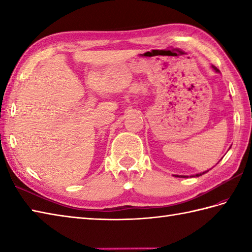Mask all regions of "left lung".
Here are the masks:
<instances>
[{
  "label": "left lung",
  "mask_w": 252,
  "mask_h": 252,
  "mask_svg": "<svg viewBox=\"0 0 252 252\" xmlns=\"http://www.w3.org/2000/svg\"><path fill=\"white\" fill-rule=\"evenodd\" d=\"M213 69H215L216 71H219L218 69L213 66ZM208 171H205V172H202V173H199V174H196V176H200V175H202V174H205V173H207ZM174 176H176V178H189V176H185V175H174Z\"/></svg>",
  "instance_id": "8db88e82"
}]
</instances>
